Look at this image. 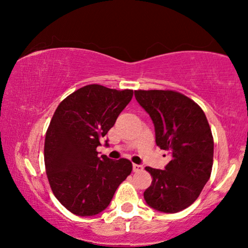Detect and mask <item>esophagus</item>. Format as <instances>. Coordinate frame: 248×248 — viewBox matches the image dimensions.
Masks as SVG:
<instances>
[{
	"label": "esophagus",
	"mask_w": 248,
	"mask_h": 248,
	"mask_svg": "<svg viewBox=\"0 0 248 248\" xmlns=\"http://www.w3.org/2000/svg\"><path fill=\"white\" fill-rule=\"evenodd\" d=\"M142 169H143V166H141V165H137V164H133V171H134V172L141 171Z\"/></svg>",
	"instance_id": "obj_1"
}]
</instances>
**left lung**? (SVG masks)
I'll return each mask as SVG.
<instances>
[{
    "label": "left lung",
    "mask_w": 248,
    "mask_h": 248,
    "mask_svg": "<svg viewBox=\"0 0 248 248\" xmlns=\"http://www.w3.org/2000/svg\"><path fill=\"white\" fill-rule=\"evenodd\" d=\"M135 99L150 115L155 143L169 152L165 169L145 167L152 183L143 193L150 208L176 213L192 204L209 181L213 138L202 108L172 90H135Z\"/></svg>",
    "instance_id": "1"
}]
</instances>
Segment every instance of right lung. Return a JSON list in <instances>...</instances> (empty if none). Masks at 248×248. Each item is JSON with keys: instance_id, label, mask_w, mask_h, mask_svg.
Returning <instances> with one entry per match:
<instances>
[{"instance_id": "obj_1", "label": "right lung", "mask_w": 248, "mask_h": 248, "mask_svg": "<svg viewBox=\"0 0 248 248\" xmlns=\"http://www.w3.org/2000/svg\"><path fill=\"white\" fill-rule=\"evenodd\" d=\"M132 97L133 90L89 84L67 96L53 115L44 147L46 174L55 198L73 215L104 211L131 174L130 160L99 157L97 147Z\"/></svg>"}]
</instances>
